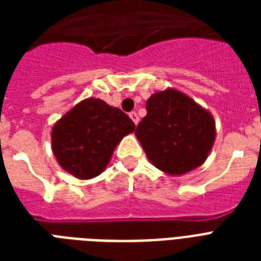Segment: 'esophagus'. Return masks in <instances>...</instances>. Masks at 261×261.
Here are the masks:
<instances>
[{
    "mask_svg": "<svg viewBox=\"0 0 261 261\" xmlns=\"http://www.w3.org/2000/svg\"><path fill=\"white\" fill-rule=\"evenodd\" d=\"M130 118H131V120H133V122L135 123V124H138L139 118H138V114H137L135 111H133V112H130Z\"/></svg>",
    "mask_w": 261,
    "mask_h": 261,
    "instance_id": "1",
    "label": "esophagus"
}]
</instances>
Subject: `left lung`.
<instances>
[{
  "label": "left lung",
  "instance_id": "8db88e82",
  "mask_svg": "<svg viewBox=\"0 0 261 261\" xmlns=\"http://www.w3.org/2000/svg\"><path fill=\"white\" fill-rule=\"evenodd\" d=\"M135 135L151 164L169 174H184L204 163L215 138L214 119L181 92H157Z\"/></svg>",
  "mask_w": 261,
  "mask_h": 261
}]
</instances>
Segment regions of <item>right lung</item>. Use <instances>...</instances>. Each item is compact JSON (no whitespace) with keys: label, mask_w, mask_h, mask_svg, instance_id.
<instances>
[{"label":"right lung","mask_w":261,"mask_h":261,"mask_svg":"<svg viewBox=\"0 0 261 261\" xmlns=\"http://www.w3.org/2000/svg\"><path fill=\"white\" fill-rule=\"evenodd\" d=\"M134 130V122L123 111L100 98H88L54 126L53 151L65 171L92 178L106 169L116 145Z\"/></svg>","instance_id":"add662e5"}]
</instances>
